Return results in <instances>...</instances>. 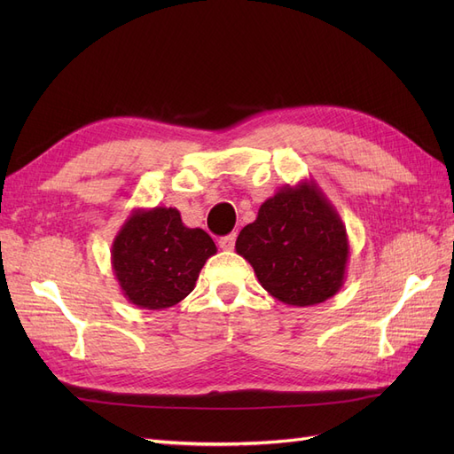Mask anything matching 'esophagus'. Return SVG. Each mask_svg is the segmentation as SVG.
I'll return each instance as SVG.
<instances>
[{
	"instance_id": "esophagus-1",
	"label": "esophagus",
	"mask_w": 454,
	"mask_h": 454,
	"mask_svg": "<svg viewBox=\"0 0 454 454\" xmlns=\"http://www.w3.org/2000/svg\"><path fill=\"white\" fill-rule=\"evenodd\" d=\"M235 240H237V232H231V235L219 239V248H222V250H232V246H235Z\"/></svg>"
}]
</instances>
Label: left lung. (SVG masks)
Masks as SVG:
<instances>
[{
  "label": "left lung",
  "mask_w": 454,
  "mask_h": 454,
  "mask_svg": "<svg viewBox=\"0 0 454 454\" xmlns=\"http://www.w3.org/2000/svg\"><path fill=\"white\" fill-rule=\"evenodd\" d=\"M235 250L272 297L290 307H312L345 284L350 244L345 223L318 184L301 180L259 206Z\"/></svg>",
  "instance_id": "obj_1"
}]
</instances>
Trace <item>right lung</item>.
I'll return each mask as SVG.
<instances>
[{
	"label": "right lung",
	"mask_w": 454,
	"mask_h": 454,
	"mask_svg": "<svg viewBox=\"0 0 454 454\" xmlns=\"http://www.w3.org/2000/svg\"><path fill=\"white\" fill-rule=\"evenodd\" d=\"M215 252L208 232L185 227L177 208H134L114 239L112 269L129 303L162 310L195 290Z\"/></svg>",
	"instance_id": "1"
}]
</instances>
